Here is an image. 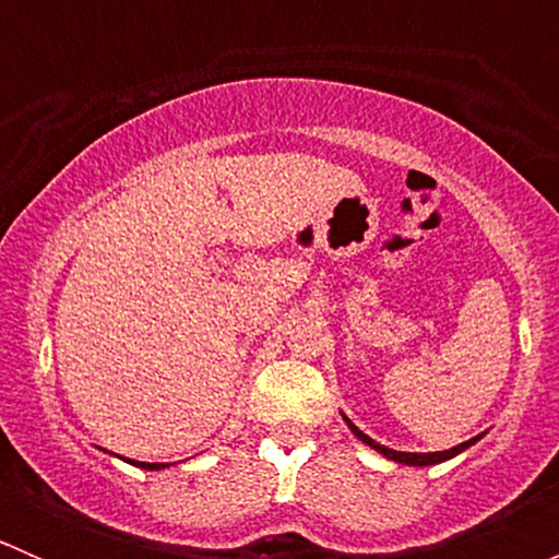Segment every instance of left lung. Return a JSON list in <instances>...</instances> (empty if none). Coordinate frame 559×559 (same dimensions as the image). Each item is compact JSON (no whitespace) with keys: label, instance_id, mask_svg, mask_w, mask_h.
<instances>
[{"label":"left lung","instance_id":"obj_1","mask_svg":"<svg viewBox=\"0 0 559 559\" xmlns=\"http://www.w3.org/2000/svg\"><path fill=\"white\" fill-rule=\"evenodd\" d=\"M343 419H346V416H343ZM346 425L352 427V432H354V436L359 438V441H362V443H368V447H373L376 452H381V454H384L386 460L403 462V465H438V462H443V460H452V456H456V454H460V452H465L467 447H473V443L478 441V438H471V441L460 443V447H454V449H447V452L411 454V452H394V449H386V447H381V443H376L373 438H368V436H365V432L359 430V427H354V425H352V419H346Z\"/></svg>","mask_w":559,"mask_h":559}]
</instances>
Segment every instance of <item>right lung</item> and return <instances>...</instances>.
<instances>
[{"mask_svg":"<svg viewBox=\"0 0 559 559\" xmlns=\"http://www.w3.org/2000/svg\"><path fill=\"white\" fill-rule=\"evenodd\" d=\"M134 465H138V462H134ZM140 467H148V471H159V467H167V465H162V462H140Z\"/></svg>","mask_w":559,"mask_h":559,"instance_id":"right-lung-1","label":"right lung"}]
</instances>
